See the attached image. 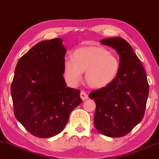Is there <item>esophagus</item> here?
Here are the masks:
<instances>
[{
  "label": "esophagus",
  "instance_id": "1",
  "mask_svg": "<svg viewBox=\"0 0 159 159\" xmlns=\"http://www.w3.org/2000/svg\"><path fill=\"white\" fill-rule=\"evenodd\" d=\"M80 98H81L83 101H85V100H86V99L89 98V95H88L86 92L84 91H80Z\"/></svg>",
  "mask_w": 159,
  "mask_h": 159
}]
</instances>
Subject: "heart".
<instances>
[{
	"mask_svg": "<svg viewBox=\"0 0 159 159\" xmlns=\"http://www.w3.org/2000/svg\"><path fill=\"white\" fill-rule=\"evenodd\" d=\"M120 63L117 56L102 46H88L75 50L73 59L66 58L63 70L68 84L74 86L85 73L87 84L101 89L110 84L116 78Z\"/></svg>",
	"mask_w": 159,
	"mask_h": 159,
	"instance_id": "heart-1",
	"label": "heart"
}]
</instances>
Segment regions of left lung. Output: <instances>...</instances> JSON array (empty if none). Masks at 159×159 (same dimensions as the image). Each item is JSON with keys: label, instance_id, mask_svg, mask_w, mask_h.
<instances>
[{"label": "left lung", "instance_id": "left-lung-1", "mask_svg": "<svg viewBox=\"0 0 159 159\" xmlns=\"http://www.w3.org/2000/svg\"><path fill=\"white\" fill-rule=\"evenodd\" d=\"M100 42L116 51L120 68L110 84L89 95L96 104L93 122L101 134L117 138L126 135L143 119L149 86L145 70L129 43L120 37Z\"/></svg>", "mask_w": 159, "mask_h": 159}]
</instances>
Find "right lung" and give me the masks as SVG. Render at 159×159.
Wrapping results in <instances>:
<instances>
[{
	"instance_id": "obj_1",
	"label": "right lung",
	"mask_w": 159,
	"mask_h": 159,
	"mask_svg": "<svg viewBox=\"0 0 159 159\" xmlns=\"http://www.w3.org/2000/svg\"><path fill=\"white\" fill-rule=\"evenodd\" d=\"M62 43L57 38L35 45L19 59L11 84L16 119L39 138L60 134L82 102L80 91L67 87L63 76L66 48Z\"/></svg>"
}]
</instances>
